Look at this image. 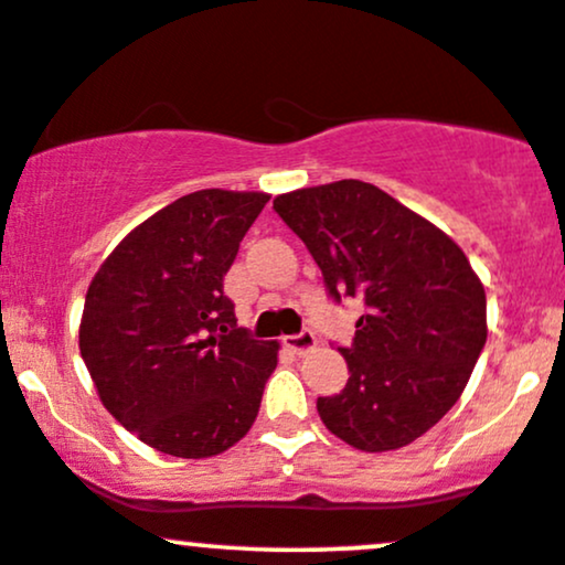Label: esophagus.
<instances>
[{"label":"esophagus","instance_id":"34e87169","mask_svg":"<svg viewBox=\"0 0 565 565\" xmlns=\"http://www.w3.org/2000/svg\"><path fill=\"white\" fill-rule=\"evenodd\" d=\"M284 345H287L289 351H295L297 356H306L308 351L316 349V334L311 330H302L300 334H289V338H284Z\"/></svg>","mask_w":565,"mask_h":565}]
</instances>
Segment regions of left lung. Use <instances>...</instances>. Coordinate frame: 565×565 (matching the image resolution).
Here are the masks:
<instances>
[{
	"label": "left lung",
	"instance_id": "8db88e82",
	"mask_svg": "<svg viewBox=\"0 0 565 565\" xmlns=\"http://www.w3.org/2000/svg\"><path fill=\"white\" fill-rule=\"evenodd\" d=\"M278 216L300 235L334 300H364L340 394L316 411L364 454L426 434L467 388L488 338L486 289L467 254L429 220L359 179L284 192Z\"/></svg>",
	"mask_w": 565,
	"mask_h": 565
}]
</instances>
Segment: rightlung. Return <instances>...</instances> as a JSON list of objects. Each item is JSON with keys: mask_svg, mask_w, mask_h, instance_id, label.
Wrapping results in <instances>:
<instances>
[{"mask_svg": "<svg viewBox=\"0 0 565 565\" xmlns=\"http://www.w3.org/2000/svg\"><path fill=\"white\" fill-rule=\"evenodd\" d=\"M268 192L198 190L136 225L93 276L79 353L107 411L177 458L225 454L278 364L235 324L225 276Z\"/></svg>", "mask_w": 565, "mask_h": 565, "instance_id": "1", "label": "right lung"}]
</instances>
